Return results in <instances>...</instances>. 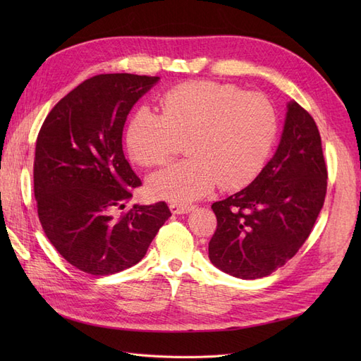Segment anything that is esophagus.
Here are the masks:
<instances>
[{"mask_svg":"<svg viewBox=\"0 0 361 361\" xmlns=\"http://www.w3.org/2000/svg\"><path fill=\"white\" fill-rule=\"evenodd\" d=\"M170 211L171 214H188L191 211H194L192 204H179V203H171L170 204Z\"/></svg>","mask_w":361,"mask_h":361,"instance_id":"obj_1","label":"esophagus"}]
</instances>
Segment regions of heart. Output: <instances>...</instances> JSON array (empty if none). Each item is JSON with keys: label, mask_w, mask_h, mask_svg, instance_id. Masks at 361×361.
<instances>
[{"label": "heart", "mask_w": 361, "mask_h": 361, "mask_svg": "<svg viewBox=\"0 0 361 361\" xmlns=\"http://www.w3.org/2000/svg\"><path fill=\"white\" fill-rule=\"evenodd\" d=\"M161 116L137 111L126 129L130 158L143 167L166 164L185 143L190 158L155 173L147 191L155 199L188 203L253 180L271 154L277 135L274 106L264 94L243 93L235 85L188 81L159 99Z\"/></svg>", "instance_id": "b5f03b06"}]
</instances>
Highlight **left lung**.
I'll return each mask as SVG.
<instances>
[{
  "mask_svg": "<svg viewBox=\"0 0 361 361\" xmlns=\"http://www.w3.org/2000/svg\"><path fill=\"white\" fill-rule=\"evenodd\" d=\"M326 192V166L313 117L295 101L274 157L247 188L212 204V264L238 279L267 277L309 238Z\"/></svg>",
  "mask_w": 361,
  "mask_h": 361,
  "instance_id": "obj_1",
  "label": "left lung"
}]
</instances>
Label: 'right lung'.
Wrapping results in <instances>:
<instances>
[{"instance_id": "obj_1", "label": "right lung", "mask_w": 361, "mask_h": 361, "mask_svg": "<svg viewBox=\"0 0 361 361\" xmlns=\"http://www.w3.org/2000/svg\"><path fill=\"white\" fill-rule=\"evenodd\" d=\"M158 76L102 73L85 80L52 108L36 141L35 197L49 243L71 265L92 276L130 268L171 212L166 202L134 204L141 185L123 154L130 108Z\"/></svg>"}]
</instances>
